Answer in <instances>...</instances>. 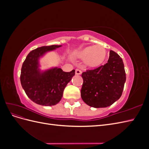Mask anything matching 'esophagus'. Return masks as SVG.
<instances>
[{
  "label": "esophagus",
  "instance_id": "obj_1",
  "mask_svg": "<svg viewBox=\"0 0 149 149\" xmlns=\"http://www.w3.org/2000/svg\"><path fill=\"white\" fill-rule=\"evenodd\" d=\"M75 73H76V74L79 75V74H81L82 73V71H81L80 70H79V69H76L75 70Z\"/></svg>",
  "mask_w": 149,
  "mask_h": 149
}]
</instances>
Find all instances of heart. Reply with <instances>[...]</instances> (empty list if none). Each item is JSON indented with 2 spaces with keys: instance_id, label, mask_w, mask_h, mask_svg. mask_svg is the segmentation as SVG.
<instances>
[{
  "instance_id": "obj_1",
  "label": "heart",
  "mask_w": 149,
  "mask_h": 149,
  "mask_svg": "<svg viewBox=\"0 0 149 149\" xmlns=\"http://www.w3.org/2000/svg\"><path fill=\"white\" fill-rule=\"evenodd\" d=\"M106 55V49L101 45L85 47L73 53L74 58L85 59L86 65L93 68L100 66L104 61Z\"/></svg>"
}]
</instances>
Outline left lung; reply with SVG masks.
Instances as JSON below:
<instances>
[{"label": "left lung", "instance_id": "left-lung-1", "mask_svg": "<svg viewBox=\"0 0 149 149\" xmlns=\"http://www.w3.org/2000/svg\"><path fill=\"white\" fill-rule=\"evenodd\" d=\"M81 96L88 106L100 108L112 105L120 97L126 80L124 63L118 53L109 52L107 63L82 73Z\"/></svg>", "mask_w": 149, "mask_h": 149}]
</instances>
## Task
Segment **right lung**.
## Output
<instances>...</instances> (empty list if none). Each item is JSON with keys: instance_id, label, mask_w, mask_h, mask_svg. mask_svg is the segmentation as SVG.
<instances>
[{"instance_id": "add662e5", "label": "right lung", "mask_w": 149, "mask_h": 149, "mask_svg": "<svg viewBox=\"0 0 149 149\" xmlns=\"http://www.w3.org/2000/svg\"><path fill=\"white\" fill-rule=\"evenodd\" d=\"M61 45L44 46L31 51L21 69L20 82L27 96L33 102L45 106L56 105L62 98L67 84L75 74V70L65 72L54 67L46 70L40 68V58Z\"/></svg>"}]
</instances>
